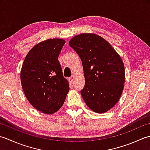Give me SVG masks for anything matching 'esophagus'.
Returning a JSON list of instances; mask_svg holds the SVG:
<instances>
[{"label": "esophagus", "mask_w": 150, "mask_h": 150, "mask_svg": "<svg viewBox=\"0 0 150 150\" xmlns=\"http://www.w3.org/2000/svg\"><path fill=\"white\" fill-rule=\"evenodd\" d=\"M69 83H71V84H72L73 83V82H74V78H73L72 77H71V78H69Z\"/></svg>", "instance_id": "1"}]
</instances>
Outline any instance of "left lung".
<instances>
[{
    "instance_id": "1",
    "label": "left lung",
    "mask_w": 150,
    "mask_h": 150,
    "mask_svg": "<svg viewBox=\"0 0 150 150\" xmlns=\"http://www.w3.org/2000/svg\"><path fill=\"white\" fill-rule=\"evenodd\" d=\"M81 60L85 79L81 94L93 111L103 113L117 103L125 82L124 65L112 46L95 33H81L69 42Z\"/></svg>"
}]
</instances>
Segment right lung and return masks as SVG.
Returning a JSON list of instances; mask_svg holds the SVG:
<instances>
[{
	"instance_id": "obj_1",
	"label": "right lung",
	"mask_w": 150,
	"mask_h": 150,
	"mask_svg": "<svg viewBox=\"0 0 150 150\" xmlns=\"http://www.w3.org/2000/svg\"><path fill=\"white\" fill-rule=\"evenodd\" d=\"M65 41L49 39L39 42L27 54L21 71V81L27 100L42 113L57 112L69 91L58 61Z\"/></svg>"
}]
</instances>
